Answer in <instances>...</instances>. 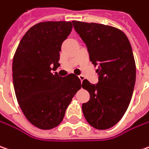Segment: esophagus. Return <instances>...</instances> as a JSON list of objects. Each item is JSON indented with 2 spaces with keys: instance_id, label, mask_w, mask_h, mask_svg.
<instances>
[{
  "instance_id": "obj_1",
  "label": "esophagus",
  "mask_w": 149,
  "mask_h": 149,
  "mask_svg": "<svg viewBox=\"0 0 149 149\" xmlns=\"http://www.w3.org/2000/svg\"><path fill=\"white\" fill-rule=\"evenodd\" d=\"M78 77H79V79L81 80V82H83V79H84V77H83V75H79V76H78Z\"/></svg>"
}]
</instances>
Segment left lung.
Wrapping results in <instances>:
<instances>
[{"mask_svg":"<svg viewBox=\"0 0 149 149\" xmlns=\"http://www.w3.org/2000/svg\"><path fill=\"white\" fill-rule=\"evenodd\" d=\"M75 31L86 44L89 59L98 66L99 83L87 79L83 88L90 99L83 104V115L99 130L115 126L127 111L136 82L134 56L127 35L115 27L95 22L72 21Z\"/></svg>","mask_w":149,"mask_h":149,"instance_id":"left-lung-1","label":"left lung"}]
</instances>
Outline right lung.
<instances>
[{
  "label": "right lung",
  "mask_w": 149,
  "mask_h": 149,
  "mask_svg": "<svg viewBox=\"0 0 149 149\" xmlns=\"http://www.w3.org/2000/svg\"><path fill=\"white\" fill-rule=\"evenodd\" d=\"M72 29L71 22H39L27 31L14 54L13 79L18 104L27 120L42 130L62 121L82 86L73 73L60 77L52 72L60 66L61 45Z\"/></svg>",
  "instance_id": "1"
}]
</instances>
